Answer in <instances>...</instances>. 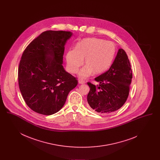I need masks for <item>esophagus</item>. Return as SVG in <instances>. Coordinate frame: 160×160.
Returning <instances> with one entry per match:
<instances>
[{
  "mask_svg": "<svg viewBox=\"0 0 160 160\" xmlns=\"http://www.w3.org/2000/svg\"><path fill=\"white\" fill-rule=\"evenodd\" d=\"M86 83V82L84 80H83V79H79L78 80V83L80 84H84Z\"/></svg>",
  "mask_w": 160,
  "mask_h": 160,
  "instance_id": "34e87169",
  "label": "esophagus"
}]
</instances>
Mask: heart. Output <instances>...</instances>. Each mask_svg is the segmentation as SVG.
I'll list each match as a JSON object with an SVG mask.
<instances>
[{
    "label": "heart",
    "instance_id": "b5f03b06",
    "mask_svg": "<svg viewBox=\"0 0 160 160\" xmlns=\"http://www.w3.org/2000/svg\"><path fill=\"white\" fill-rule=\"evenodd\" d=\"M115 47L109 41L97 38H85L78 42L76 49L69 50L66 54L69 71L75 74L84 62L86 64L79 72V76L86 78L106 71L114 58Z\"/></svg>",
    "mask_w": 160,
    "mask_h": 160
}]
</instances>
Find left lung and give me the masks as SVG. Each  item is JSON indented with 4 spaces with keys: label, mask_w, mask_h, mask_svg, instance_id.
Instances as JSON below:
<instances>
[{
    "label": "left lung",
    "mask_w": 160,
    "mask_h": 160,
    "mask_svg": "<svg viewBox=\"0 0 160 160\" xmlns=\"http://www.w3.org/2000/svg\"><path fill=\"white\" fill-rule=\"evenodd\" d=\"M132 78L128 56L120 48L110 69L95 78L99 84L88 82L90 88L87 97L89 108L101 114H110L119 109L128 98Z\"/></svg>",
    "instance_id": "obj_1"
}]
</instances>
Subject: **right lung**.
Returning <instances> with one entry per match:
<instances>
[{
  "instance_id": "obj_1",
  "label": "right lung",
  "mask_w": 160,
  "mask_h": 160,
  "mask_svg": "<svg viewBox=\"0 0 160 160\" xmlns=\"http://www.w3.org/2000/svg\"><path fill=\"white\" fill-rule=\"evenodd\" d=\"M71 35L68 31H45L23 52L18 71L19 88L26 104L38 113L59 112L78 84L62 65L65 45Z\"/></svg>"
}]
</instances>
